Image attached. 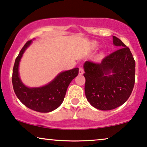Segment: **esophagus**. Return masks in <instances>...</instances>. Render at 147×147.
Listing matches in <instances>:
<instances>
[{
	"instance_id": "esophagus-1",
	"label": "esophagus",
	"mask_w": 147,
	"mask_h": 147,
	"mask_svg": "<svg viewBox=\"0 0 147 147\" xmlns=\"http://www.w3.org/2000/svg\"><path fill=\"white\" fill-rule=\"evenodd\" d=\"M79 74L80 75H83V72H84V69H83V66H79Z\"/></svg>"
}]
</instances>
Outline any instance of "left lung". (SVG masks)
<instances>
[{"label":"left lung","mask_w":147,"mask_h":147,"mask_svg":"<svg viewBox=\"0 0 147 147\" xmlns=\"http://www.w3.org/2000/svg\"><path fill=\"white\" fill-rule=\"evenodd\" d=\"M113 43L119 49L108 55L101 63L84 64L85 93L92 107L109 111L127 101L135 83V60L129 47L117 37Z\"/></svg>","instance_id":"1"}]
</instances>
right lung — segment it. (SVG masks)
<instances>
[{"mask_svg": "<svg viewBox=\"0 0 147 147\" xmlns=\"http://www.w3.org/2000/svg\"><path fill=\"white\" fill-rule=\"evenodd\" d=\"M31 42L32 40L26 42L15 61L12 75L13 90L18 99L26 107L37 112L49 113L56 109L62 103L68 85L79 74V68L61 72L45 86L36 88L26 87L20 79L18 67L24 51Z\"/></svg>", "mask_w": 147, "mask_h": 147, "instance_id": "1", "label": "right lung"}]
</instances>
